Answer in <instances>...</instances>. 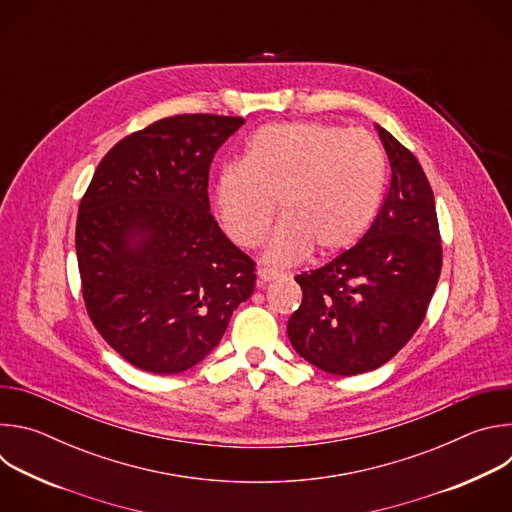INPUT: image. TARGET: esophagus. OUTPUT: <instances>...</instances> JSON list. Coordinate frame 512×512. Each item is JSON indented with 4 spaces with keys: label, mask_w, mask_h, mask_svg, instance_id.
I'll return each mask as SVG.
<instances>
[{
    "label": "esophagus",
    "mask_w": 512,
    "mask_h": 512,
    "mask_svg": "<svg viewBox=\"0 0 512 512\" xmlns=\"http://www.w3.org/2000/svg\"><path fill=\"white\" fill-rule=\"evenodd\" d=\"M257 275H259V283H267V281H273V279H277L281 273H279L277 269L259 267V269H257Z\"/></svg>",
    "instance_id": "34e87169"
}]
</instances>
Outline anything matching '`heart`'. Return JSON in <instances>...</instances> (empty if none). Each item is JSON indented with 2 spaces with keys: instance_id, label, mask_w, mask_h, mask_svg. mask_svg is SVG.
<instances>
[{
  "instance_id": "1",
  "label": "heart",
  "mask_w": 512,
  "mask_h": 512,
  "mask_svg": "<svg viewBox=\"0 0 512 512\" xmlns=\"http://www.w3.org/2000/svg\"><path fill=\"white\" fill-rule=\"evenodd\" d=\"M383 188L385 156L371 133L320 121L273 123L249 139L241 166L218 176L214 208L225 233L255 249L279 204L283 223L265 259L287 265L312 247L320 255L352 247L375 221Z\"/></svg>"
}]
</instances>
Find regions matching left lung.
Instances as JSON below:
<instances>
[{
    "instance_id": "8db88e82",
    "label": "left lung",
    "mask_w": 512,
    "mask_h": 512,
    "mask_svg": "<svg viewBox=\"0 0 512 512\" xmlns=\"http://www.w3.org/2000/svg\"><path fill=\"white\" fill-rule=\"evenodd\" d=\"M377 131L391 162L383 206L354 247L296 277L304 298L287 324L296 352L340 377L383 367L411 340L442 271L427 176L403 143L379 125Z\"/></svg>"
}]
</instances>
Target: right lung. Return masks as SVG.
I'll return each mask as SVG.
<instances>
[{"mask_svg": "<svg viewBox=\"0 0 512 512\" xmlns=\"http://www.w3.org/2000/svg\"><path fill=\"white\" fill-rule=\"evenodd\" d=\"M243 123L164 117L117 141L81 198L75 245L87 314L141 371L192 369L253 294L255 261L208 202L210 162Z\"/></svg>", "mask_w": 512, "mask_h": 512, "instance_id": "right-lung-1", "label": "right lung"}]
</instances>
